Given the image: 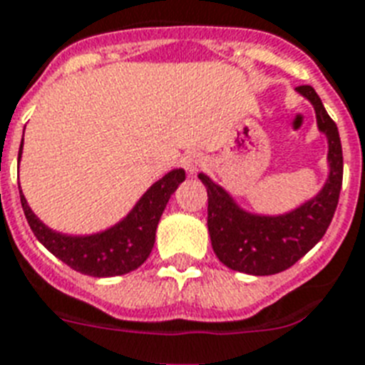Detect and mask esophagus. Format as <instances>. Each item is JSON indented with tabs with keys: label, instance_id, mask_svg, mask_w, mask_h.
<instances>
[{
	"label": "esophagus",
	"instance_id": "esophagus-1",
	"mask_svg": "<svg viewBox=\"0 0 365 365\" xmlns=\"http://www.w3.org/2000/svg\"><path fill=\"white\" fill-rule=\"evenodd\" d=\"M182 164H185V168L188 170L190 175H195V173L205 165V158L200 153H188V155L182 158Z\"/></svg>",
	"mask_w": 365,
	"mask_h": 365
}]
</instances>
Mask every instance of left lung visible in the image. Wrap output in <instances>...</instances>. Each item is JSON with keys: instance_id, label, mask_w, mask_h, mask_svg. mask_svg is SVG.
Here are the masks:
<instances>
[{"instance_id": "8db88e82", "label": "left lung", "mask_w": 365, "mask_h": 365, "mask_svg": "<svg viewBox=\"0 0 365 365\" xmlns=\"http://www.w3.org/2000/svg\"><path fill=\"white\" fill-rule=\"evenodd\" d=\"M294 91L313 106L319 132L327 138L328 175L317 194L282 215L244 209L230 190L200 173L209 194L210 242L216 257L231 270L270 276L289 269L323 239L338 207L343 179V153L336 123L324 110L312 86Z\"/></svg>"}]
</instances>
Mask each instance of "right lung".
I'll list each match as a JSON object with an SVG mask.
<instances>
[{"instance_id":"add662e5","label":"right lung","mask_w":365,"mask_h":365,"mask_svg":"<svg viewBox=\"0 0 365 365\" xmlns=\"http://www.w3.org/2000/svg\"><path fill=\"white\" fill-rule=\"evenodd\" d=\"M22 150L24 138L18 150V164L22 160ZM185 179L186 171L182 168L168 171L143 192L119 222L89 235H71L52 230L33 212L22 190L20 201L27 224L48 252H52L57 259L78 272L93 278H111L132 272L145 263L155 246L156 227L165 205Z\"/></svg>"}]
</instances>
